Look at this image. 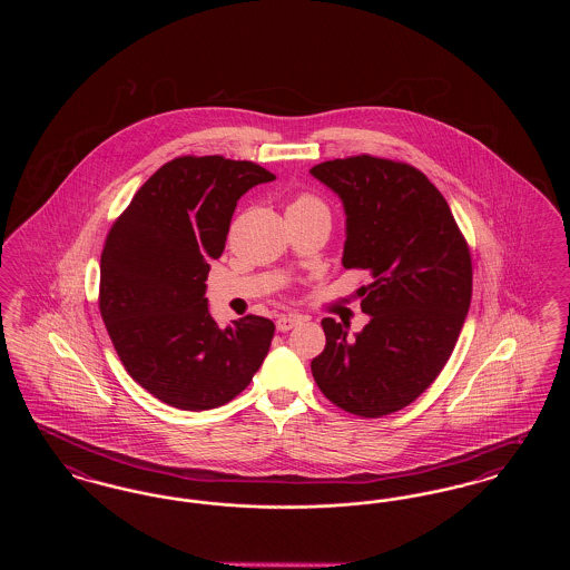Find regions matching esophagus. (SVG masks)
Listing matches in <instances>:
<instances>
[{
	"mask_svg": "<svg viewBox=\"0 0 570 570\" xmlns=\"http://www.w3.org/2000/svg\"><path fill=\"white\" fill-rule=\"evenodd\" d=\"M301 316L298 314H282L277 321H275V326H277V331H291V328H295V326L301 325Z\"/></svg>",
	"mask_w": 570,
	"mask_h": 570,
	"instance_id": "34e87169",
	"label": "esophagus"
}]
</instances>
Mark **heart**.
Instances as JSON below:
<instances>
[{
    "mask_svg": "<svg viewBox=\"0 0 570 570\" xmlns=\"http://www.w3.org/2000/svg\"><path fill=\"white\" fill-rule=\"evenodd\" d=\"M309 207H323L316 198L312 196H298L297 200L288 209H309Z\"/></svg>",
    "mask_w": 570,
    "mask_h": 570,
    "instance_id": "b5f03b06",
    "label": "heart"
}]
</instances>
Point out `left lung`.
Returning a JSON list of instances; mask_svg holds the SVG:
<instances>
[{
    "mask_svg": "<svg viewBox=\"0 0 570 570\" xmlns=\"http://www.w3.org/2000/svg\"><path fill=\"white\" fill-rule=\"evenodd\" d=\"M309 175L346 214L342 265L365 269L358 288L370 323L323 321L326 346L312 361L335 406L376 419L412 404L455 348L472 297V263L455 217L434 184L407 164L372 156L331 160Z\"/></svg>",
    "mask_w": 570,
    "mask_h": 570,
    "instance_id": "obj_1",
    "label": "left lung"
}]
</instances>
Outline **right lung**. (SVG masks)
I'll return each mask as SVG.
<instances>
[{
	"label": "right lung",
	"instance_id": "add662e5",
	"mask_svg": "<svg viewBox=\"0 0 570 570\" xmlns=\"http://www.w3.org/2000/svg\"><path fill=\"white\" fill-rule=\"evenodd\" d=\"M275 179L254 163L175 158L136 191L100 258V314L126 372L168 406L209 410L237 397L272 346L269 318L219 328L207 293L237 200Z\"/></svg>",
	"mask_w": 570,
	"mask_h": 570
}]
</instances>
